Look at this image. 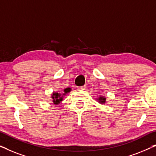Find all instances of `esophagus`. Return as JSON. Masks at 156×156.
<instances>
[{
    "mask_svg": "<svg viewBox=\"0 0 156 156\" xmlns=\"http://www.w3.org/2000/svg\"><path fill=\"white\" fill-rule=\"evenodd\" d=\"M85 86H82V87H76V89H77V90H84L85 89Z\"/></svg>",
    "mask_w": 156,
    "mask_h": 156,
    "instance_id": "1",
    "label": "esophagus"
}]
</instances>
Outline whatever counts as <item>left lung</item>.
Segmentation results:
<instances>
[{
    "instance_id": "left-lung-1",
    "label": "left lung",
    "mask_w": 156,
    "mask_h": 156,
    "mask_svg": "<svg viewBox=\"0 0 156 156\" xmlns=\"http://www.w3.org/2000/svg\"><path fill=\"white\" fill-rule=\"evenodd\" d=\"M97 101L99 102V104H104L106 103V98L105 96H100L99 97L97 98Z\"/></svg>"
}]
</instances>
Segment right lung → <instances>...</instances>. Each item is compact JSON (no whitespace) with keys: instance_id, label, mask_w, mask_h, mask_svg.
I'll return each mask as SVG.
<instances>
[{"instance_id":"1","label":"right lung","mask_w":156,"mask_h":156,"mask_svg":"<svg viewBox=\"0 0 156 156\" xmlns=\"http://www.w3.org/2000/svg\"><path fill=\"white\" fill-rule=\"evenodd\" d=\"M72 90L71 88H65L64 89V93L61 94L59 92H52L51 94V99L52 100V104L55 105H57V104H60V102L63 100V98L65 96L70 92Z\"/></svg>"}]
</instances>
